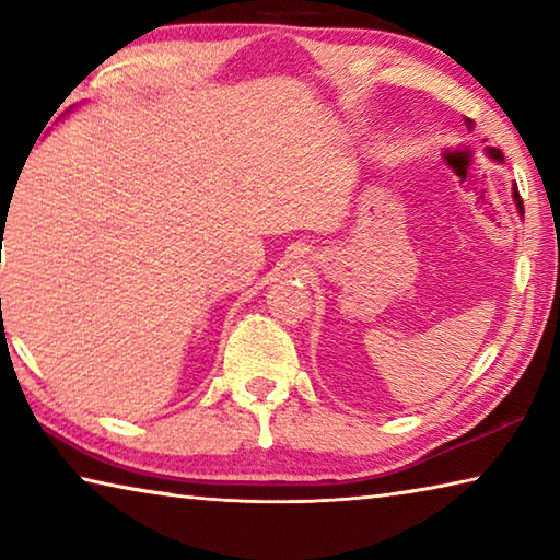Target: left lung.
<instances>
[{"label": "left lung", "instance_id": "left-lung-1", "mask_svg": "<svg viewBox=\"0 0 560 560\" xmlns=\"http://www.w3.org/2000/svg\"><path fill=\"white\" fill-rule=\"evenodd\" d=\"M467 130H474V120H471V118H467ZM487 155H489L491 160H497V163H504V153H501V150H497V148H489V150H487ZM514 202H516V210H518V214L524 217V202H521L518 187H514Z\"/></svg>", "mask_w": 560, "mask_h": 560}]
</instances>
